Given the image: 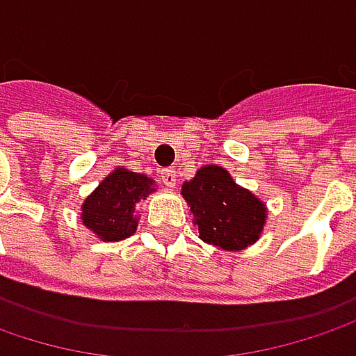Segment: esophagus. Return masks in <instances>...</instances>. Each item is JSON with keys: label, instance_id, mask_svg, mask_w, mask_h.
Wrapping results in <instances>:
<instances>
[{"label": "esophagus", "instance_id": "esophagus-1", "mask_svg": "<svg viewBox=\"0 0 356 356\" xmlns=\"http://www.w3.org/2000/svg\"><path fill=\"white\" fill-rule=\"evenodd\" d=\"M161 179H163V185H165V187L173 189V187H175V183H177L175 169H165V171H161Z\"/></svg>", "mask_w": 356, "mask_h": 356}]
</instances>
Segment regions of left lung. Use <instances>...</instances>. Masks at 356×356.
<instances>
[{"label":"left lung","instance_id":"left-lung-1","mask_svg":"<svg viewBox=\"0 0 356 356\" xmlns=\"http://www.w3.org/2000/svg\"><path fill=\"white\" fill-rule=\"evenodd\" d=\"M181 195L205 243L240 252L260 240L268 207L250 189L238 185L227 169L220 165L201 167L195 177L183 183Z\"/></svg>","mask_w":356,"mask_h":356}]
</instances>
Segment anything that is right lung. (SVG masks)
<instances>
[{
  "label": "right lung",
  "instance_id": "1",
  "mask_svg": "<svg viewBox=\"0 0 356 356\" xmlns=\"http://www.w3.org/2000/svg\"><path fill=\"white\" fill-rule=\"evenodd\" d=\"M153 191L157 189L151 177L116 167L80 205L82 225L102 241L127 240L136 232L140 218L136 203Z\"/></svg>",
  "mask_w": 356,
  "mask_h": 356
}]
</instances>
